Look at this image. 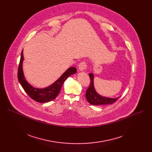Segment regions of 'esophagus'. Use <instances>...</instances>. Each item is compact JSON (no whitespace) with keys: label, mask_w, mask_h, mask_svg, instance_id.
Returning a JSON list of instances; mask_svg holds the SVG:
<instances>
[{"label":"esophagus","mask_w":152,"mask_h":152,"mask_svg":"<svg viewBox=\"0 0 152 152\" xmlns=\"http://www.w3.org/2000/svg\"><path fill=\"white\" fill-rule=\"evenodd\" d=\"M79 69L80 70V71H83V70H85L86 69V68H87V65H86V62L85 61H82V62H80L79 64Z\"/></svg>","instance_id":"esophagus-1"}]
</instances>
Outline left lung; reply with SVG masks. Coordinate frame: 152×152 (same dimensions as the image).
Segmentation results:
<instances>
[{"label":"left lung","mask_w":152,"mask_h":152,"mask_svg":"<svg viewBox=\"0 0 152 152\" xmlns=\"http://www.w3.org/2000/svg\"><path fill=\"white\" fill-rule=\"evenodd\" d=\"M90 77V83L88 88L86 91V98L87 101L93 105H104L115 103L119 98H108L99 95L95 90L94 86V75L89 74Z\"/></svg>","instance_id":"left-lung-1"}]
</instances>
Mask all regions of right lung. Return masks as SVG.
Segmentation results:
<instances>
[{"label": "right lung", "instance_id": "1", "mask_svg": "<svg viewBox=\"0 0 152 152\" xmlns=\"http://www.w3.org/2000/svg\"><path fill=\"white\" fill-rule=\"evenodd\" d=\"M23 61V55L22 50L18 69L17 77L18 81L29 97L35 101L39 103L48 102L55 99L58 95L64 81L70 75L76 73V69L75 67H70L52 85L45 88H36L33 87L25 80L22 68Z\"/></svg>", "mask_w": 152, "mask_h": 152}]
</instances>
